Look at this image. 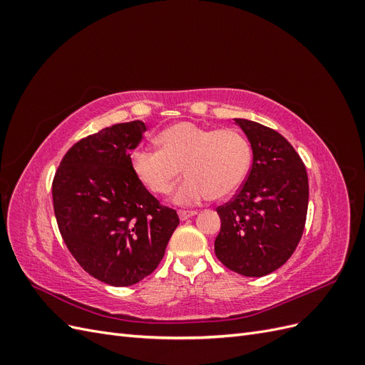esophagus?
Here are the masks:
<instances>
[{"instance_id": "34e87169", "label": "esophagus", "mask_w": 365, "mask_h": 365, "mask_svg": "<svg viewBox=\"0 0 365 365\" xmlns=\"http://www.w3.org/2000/svg\"><path fill=\"white\" fill-rule=\"evenodd\" d=\"M195 215H196V212H193V210H180V212H178V216H180L181 220L189 219V217H192Z\"/></svg>"}]
</instances>
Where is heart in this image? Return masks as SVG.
Segmentation results:
<instances>
[{
	"label": "heart",
	"mask_w": 365,
	"mask_h": 365,
	"mask_svg": "<svg viewBox=\"0 0 365 365\" xmlns=\"http://www.w3.org/2000/svg\"><path fill=\"white\" fill-rule=\"evenodd\" d=\"M160 149L137 148L130 153V168L137 180L155 195H168L182 172L173 201L193 205L235 193L251 168V145L236 129H212L180 121L160 132Z\"/></svg>",
	"instance_id": "b5f03b06"
}]
</instances>
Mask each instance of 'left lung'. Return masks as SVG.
Here are the masks:
<instances>
[{
	"mask_svg": "<svg viewBox=\"0 0 365 365\" xmlns=\"http://www.w3.org/2000/svg\"><path fill=\"white\" fill-rule=\"evenodd\" d=\"M252 149L244 185L216 208L220 231L216 257L247 277H263L286 263L302 239L307 202V172L291 143L256 121L235 118Z\"/></svg>",
	"mask_w": 365,
	"mask_h": 365,
	"instance_id": "left-lung-1",
	"label": "left lung"
}]
</instances>
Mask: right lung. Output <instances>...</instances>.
<instances>
[{
    "instance_id": "right-lung-1",
    "label": "right lung",
    "mask_w": 365,
    "mask_h": 365,
    "mask_svg": "<svg viewBox=\"0 0 365 365\" xmlns=\"http://www.w3.org/2000/svg\"><path fill=\"white\" fill-rule=\"evenodd\" d=\"M146 132L140 120L77 141L54 175V216L65 245L94 279L130 286L160 264L180 224L130 168V150Z\"/></svg>"
}]
</instances>
